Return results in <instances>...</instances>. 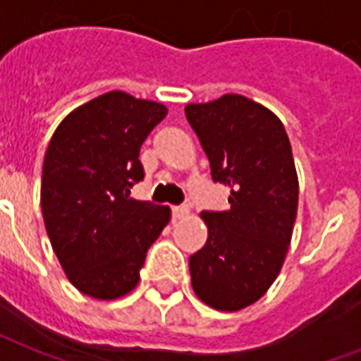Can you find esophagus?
Segmentation results:
<instances>
[{
  "label": "esophagus",
  "mask_w": 361,
  "mask_h": 361,
  "mask_svg": "<svg viewBox=\"0 0 361 361\" xmlns=\"http://www.w3.org/2000/svg\"><path fill=\"white\" fill-rule=\"evenodd\" d=\"M188 214H189V209H188V207H185V204H180V207H173V209H172L173 220L185 219Z\"/></svg>",
  "instance_id": "1"
}]
</instances>
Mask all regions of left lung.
Segmentation results:
<instances>
[{"label": "left lung", "mask_w": 361, "mask_h": 361, "mask_svg": "<svg viewBox=\"0 0 361 361\" xmlns=\"http://www.w3.org/2000/svg\"><path fill=\"white\" fill-rule=\"evenodd\" d=\"M189 126L230 188L228 211H203L209 240L189 257L191 284L207 305L238 311L279 276L298 212V176L286 129L271 110L240 94L185 106Z\"/></svg>", "instance_id": "8db88e82"}]
</instances>
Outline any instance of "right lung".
Wrapping results in <instances>:
<instances>
[{
	"mask_svg": "<svg viewBox=\"0 0 361 361\" xmlns=\"http://www.w3.org/2000/svg\"><path fill=\"white\" fill-rule=\"evenodd\" d=\"M166 106L106 92L67 116L42 168L40 207L51 247L77 290L116 300L139 282L170 209L131 199L145 178L139 152Z\"/></svg>",
	"mask_w": 361,
	"mask_h": 361,
	"instance_id": "add662e5",
	"label": "right lung"
}]
</instances>
